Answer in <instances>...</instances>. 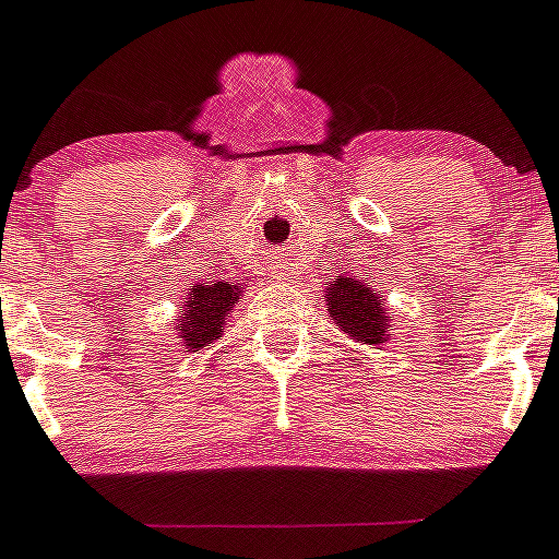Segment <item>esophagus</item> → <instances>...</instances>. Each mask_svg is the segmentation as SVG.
<instances>
[{"label":"esophagus","instance_id":"esophagus-1","mask_svg":"<svg viewBox=\"0 0 559 559\" xmlns=\"http://www.w3.org/2000/svg\"><path fill=\"white\" fill-rule=\"evenodd\" d=\"M275 278H278V281H284V278H287V272L281 270V266H275Z\"/></svg>","mask_w":559,"mask_h":559}]
</instances>
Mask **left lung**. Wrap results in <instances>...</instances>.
Instances as JSON below:
<instances>
[{"label": "left lung", "instance_id": "8db88e82", "mask_svg": "<svg viewBox=\"0 0 559 559\" xmlns=\"http://www.w3.org/2000/svg\"><path fill=\"white\" fill-rule=\"evenodd\" d=\"M324 301L333 324L353 342L382 347L390 338L393 316L384 307V295L376 293L365 281H358L356 275L350 278L335 275V281L326 284Z\"/></svg>", "mask_w": 559, "mask_h": 559}]
</instances>
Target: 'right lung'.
Here are the masks:
<instances>
[{"mask_svg":"<svg viewBox=\"0 0 559 559\" xmlns=\"http://www.w3.org/2000/svg\"><path fill=\"white\" fill-rule=\"evenodd\" d=\"M243 289H247V284H233V281L194 284L180 301V316L175 319L180 347L186 353L212 347L224 335L226 319L233 316V307L238 304Z\"/></svg>","mask_w":559,"mask_h":559,"instance_id":"right-lung-1","label":"right lung"}]
</instances>
